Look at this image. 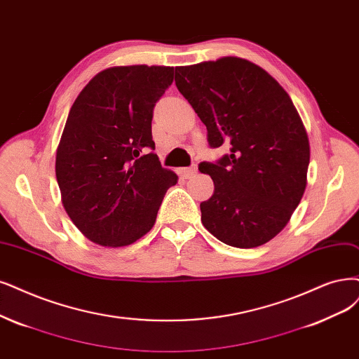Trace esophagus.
<instances>
[{"mask_svg": "<svg viewBox=\"0 0 359 359\" xmlns=\"http://www.w3.org/2000/svg\"><path fill=\"white\" fill-rule=\"evenodd\" d=\"M196 172V167H187V168H180L179 170V175L183 177V179H191L195 176Z\"/></svg>", "mask_w": 359, "mask_h": 359, "instance_id": "1", "label": "esophagus"}]
</instances>
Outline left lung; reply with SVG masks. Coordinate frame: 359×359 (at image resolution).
Segmentation results:
<instances>
[{
    "instance_id": "obj_1",
    "label": "left lung",
    "mask_w": 359,
    "mask_h": 359,
    "mask_svg": "<svg viewBox=\"0 0 359 359\" xmlns=\"http://www.w3.org/2000/svg\"><path fill=\"white\" fill-rule=\"evenodd\" d=\"M176 86L207 127L208 143L231 154L200 171L215 182L201 222L219 241L255 248L280 233L308 184L306 128L287 91L247 59L177 66Z\"/></svg>"
}]
</instances>
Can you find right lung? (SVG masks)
Instances as JSON below:
<instances>
[{
	"instance_id": "right-lung-1",
	"label": "right lung",
	"mask_w": 359,
	"mask_h": 359,
	"mask_svg": "<svg viewBox=\"0 0 359 359\" xmlns=\"http://www.w3.org/2000/svg\"><path fill=\"white\" fill-rule=\"evenodd\" d=\"M171 66H111L93 76L69 111L56 151L62 204L87 240L127 247L148 233L176 172L163 168L152 112L172 83Z\"/></svg>"
}]
</instances>
